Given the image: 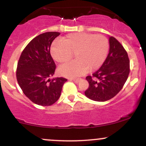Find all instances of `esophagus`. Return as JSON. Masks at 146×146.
Here are the masks:
<instances>
[{"mask_svg":"<svg viewBox=\"0 0 146 146\" xmlns=\"http://www.w3.org/2000/svg\"><path fill=\"white\" fill-rule=\"evenodd\" d=\"M71 80H72V81H73L75 83H78L79 82H80V79H71Z\"/></svg>","mask_w":146,"mask_h":146,"instance_id":"obj_1","label":"esophagus"}]
</instances>
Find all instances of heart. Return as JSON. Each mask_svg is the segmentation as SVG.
<instances>
[{"label":"heart","instance_id":"b5f03b06","mask_svg":"<svg viewBox=\"0 0 146 146\" xmlns=\"http://www.w3.org/2000/svg\"><path fill=\"white\" fill-rule=\"evenodd\" d=\"M109 48L108 39L103 35L88 33H70L51 46V54L60 64L69 61L74 54L75 61L59 68L62 75L69 78L81 76L86 71L98 69L105 61Z\"/></svg>","mask_w":146,"mask_h":146}]
</instances>
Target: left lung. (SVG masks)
Wrapping results in <instances>:
<instances>
[{"label": "left lung", "instance_id": "1", "mask_svg": "<svg viewBox=\"0 0 146 146\" xmlns=\"http://www.w3.org/2000/svg\"><path fill=\"white\" fill-rule=\"evenodd\" d=\"M109 53L100 69L86 79L89 84L85 95L96 102H105L116 95L128 79L130 60L128 53L116 38L109 37Z\"/></svg>", "mask_w": 146, "mask_h": 146}]
</instances>
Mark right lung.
Returning <instances> with one entry per match:
<instances>
[{"mask_svg": "<svg viewBox=\"0 0 146 146\" xmlns=\"http://www.w3.org/2000/svg\"><path fill=\"white\" fill-rule=\"evenodd\" d=\"M59 32H46L34 38L22 52L18 60L16 78L20 87L36 104L46 106L58 101L64 84V78H53L56 64L50 53L52 42Z\"/></svg>", "mask_w": 146, "mask_h": 146, "instance_id": "1", "label": "right lung"}]
</instances>
